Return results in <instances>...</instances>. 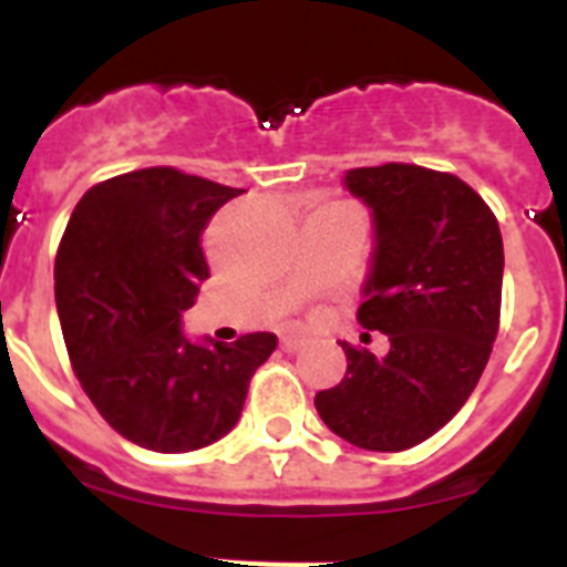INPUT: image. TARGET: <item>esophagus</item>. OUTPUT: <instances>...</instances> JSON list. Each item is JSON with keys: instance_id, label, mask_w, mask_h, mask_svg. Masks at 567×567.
Instances as JSON below:
<instances>
[{"instance_id": "obj_1", "label": "esophagus", "mask_w": 567, "mask_h": 567, "mask_svg": "<svg viewBox=\"0 0 567 567\" xmlns=\"http://www.w3.org/2000/svg\"><path fill=\"white\" fill-rule=\"evenodd\" d=\"M307 343H309V340L300 338V334H287V338L280 340V346H284L287 352H300V349H303Z\"/></svg>"}]
</instances>
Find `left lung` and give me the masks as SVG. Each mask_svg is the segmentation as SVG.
I'll return each mask as SVG.
<instances>
[{
	"label": "left lung",
	"instance_id": "8db88e82",
	"mask_svg": "<svg viewBox=\"0 0 567 567\" xmlns=\"http://www.w3.org/2000/svg\"><path fill=\"white\" fill-rule=\"evenodd\" d=\"M343 184L374 224L358 320L389 338V352L340 343L346 374L315 394V409L346 443L405 452L463 409L488 363L503 235L488 204L452 173L380 164L349 169Z\"/></svg>",
	"mask_w": 567,
	"mask_h": 567
}]
</instances>
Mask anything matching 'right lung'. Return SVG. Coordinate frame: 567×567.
Instances as JSON below:
<instances>
[{
  "instance_id": "1",
  "label": "right lung",
  "mask_w": 567,
  "mask_h": 567,
  "mask_svg": "<svg viewBox=\"0 0 567 567\" xmlns=\"http://www.w3.org/2000/svg\"><path fill=\"white\" fill-rule=\"evenodd\" d=\"M240 193L173 167L115 175L82 195L59 244L70 363L99 414L150 452H195L233 432L249 378L278 346L272 332L195 343L182 329L209 278L202 233Z\"/></svg>"
}]
</instances>
